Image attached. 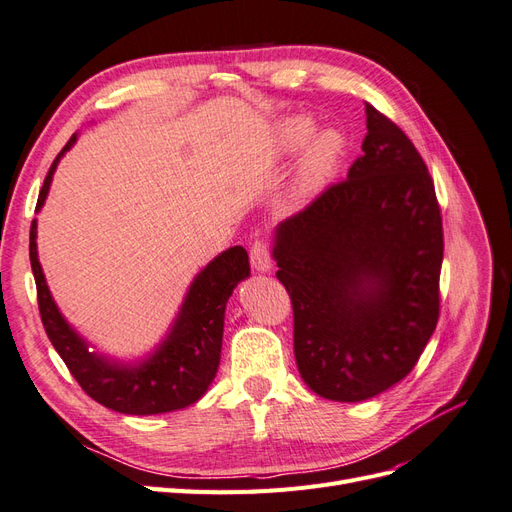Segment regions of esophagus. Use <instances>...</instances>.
I'll return each mask as SVG.
<instances>
[{
  "label": "esophagus",
  "instance_id": "esophagus-1",
  "mask_svg": "<svg viewBox=\"0 0 512 512\" xmlns=\"http://www.w3.org/2000/svg\"><path fill=\"white\" fill-rule=\"evenodd\" d=\"M250 260L252 267L260 273L271 271V254H269V245L265 239H256L250 247Z\"/></svg>",
  "mask_w": 512,
  "mask_h": 512
}]
</instances>
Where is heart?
Wrapping results in <instances>:
<instances>
[{
    "label": "heart",
    "mask_w": 512,
    "mask_h": 512,
    "mask_svg": "<svg viewBox=\"0 0 512 512\" xmlns=\"http://www.w3.org/2000/svg\"><path fill=\"white\" fill-rule=\"evenodd\" d=\"M314 126L309 119H292L290 123H286L284 128V143L288 149H299L301 145L307 143V138L312 136ZM344 151V138L342 134H337L333 130L320 132L312 145H309L305 160L301 166V188L309 190L318 185L324 177L331 173V168L335 166L337 158L342 156Z\"/></svg>",
    "instance_id": "obj_1"
}]
</instances>
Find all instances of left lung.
<instances>
[{"instance_id": "8db88e82", "label": "left lung", "mask_w": 512, "mask_h": 512, "mask_svg": "<svg viewBox=\"0 0 512 512\" xmlns=\"http://www.w3.org/2000/svg\"><path fill=\"white\" fill-rule=\"evenodd\" d=\"M363 156L275 232L294 359L324 399L363 401L406 378L440 316L442 215L421 153L365 102Z\"/></svg>"}]
</instances>
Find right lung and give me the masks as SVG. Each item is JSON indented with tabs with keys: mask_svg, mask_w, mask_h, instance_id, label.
I'll return each mask as SVG.
<instances>
[{
	"mask_svg": "<svg viewBox=\"0 0 512 512\" xmlns=\"http://www.w3.org/2000/svg\"><path fill=\"white\" fill-rule=\"evenodd\" d=\"M74 141L76 136L70 138L51 164L36 209L44 205L55 166ZM29 260H32L44 331L74 380L91 399L121 414L145 416L181 410L205 395L220 365L226 301L235 286L250 275V260L241 245L230 247L209 262L203 273H198L181 305L173 331L156 354L136 367H123L91 354L87 344L59 314L38 262L36 220L29 228Z\"/></svg>",
	"mask_w": 512,
	"mask_h": 512,
	"instance_id": "obj_1",
	"label": "right lung"
}]
</instances>
